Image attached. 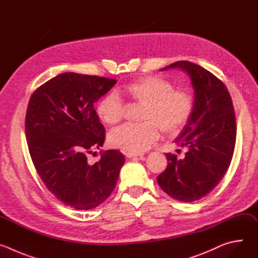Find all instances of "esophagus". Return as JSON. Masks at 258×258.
I'll list each match as a JSON object with an SVG mask.
<instances>
[{"mask_svg": "<svg viewBox=\"0 0 258 258\" xmlns=\"http://www.w3.org/2000/svg\"><path fill=\"white\" fill-rule=\"evenodd\" d=\"M125 155H126V157H127V158H133V157H140V156H142V154L131 153V152H127V153H125Z\"/></svg>", "mask_w": 258, "mask_h": 258, "instance_id": "obj_1", "label": "esophagus"}]
</instances>
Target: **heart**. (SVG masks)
I'll return each mask as SVG.
<instances>
[{"label": "heart", "mask_w": 258, "mask_h": 258, "mask_svg": "<svg viewBox=\"0 0 258 258\" xmlns=\"http://www.w3.org/2000/svg\"><path fill=\"white\" fill-rule=\"evenodd\" d=\"M120 93L143 105L139 125L125 124L113 130L109 142L113 147L131 153H143L160 138V129L167 135H176L189 122L194 111V97L186 89H174L172 83L159 76L140 78L120 89ZM96 112L107 125L119 122L124 105L115 94H108L97 105Z\"/></svg>", "instance_id": "b5f03b06"}]
</instances>
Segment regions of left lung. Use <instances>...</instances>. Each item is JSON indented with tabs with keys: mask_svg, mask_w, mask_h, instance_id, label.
I'll return each instance as SVG.
<instances>
[{
	"mask_svg": "<svg viewBox=\"0 0 258 258\" xmlns=\"http://www.w3.org/2000/svg\"><path fill=\"white\" fill-rule=\"evenodd\" d=\"M187 71L195 93L193 114L175 139L187 147L185 158L167 153L165 170L157 176L160 188L170 197L192 202L209 194L226 174L236 143V116L225 84L211 72L189 61L166 67Z\"/></svg>",
	"mask_w": 258,
	"mask_h": 258,
	"instance_id": "obj_1",
	"label": "left lung"
}]
</instances>
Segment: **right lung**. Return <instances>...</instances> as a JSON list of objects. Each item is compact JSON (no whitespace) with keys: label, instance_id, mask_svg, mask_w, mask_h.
Returning <instances> with one entry per match:
<instances>
[{"label":"right lung","instance_id":"right-lung-1","mask_svg":"<svg viewBox=\"0 0 258 258\" xmlns=\"http://www.w3.org/2000/svg\"><path fill=\"white\" fill-rule=\"evenodd\" d=\"M116 82L65 72L36 89L29 99L25 132L31 160L47 189L71 208L89 210L104 202L124 164L118 150L101 152L98 162H88V155L105 141L94 103Z\"/></svg>","mask_w":258,"mask_h":258}]
</instances>
